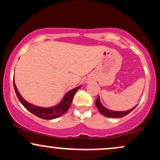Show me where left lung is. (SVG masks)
<instances>
[{
    "mask_svg": "<svg viewBox=\"0 0 160 160\" xmlns=\"http://www.w3.org/2000/svg\"><path fill=\"white\" fill-rule=\"evenodd\" d=\"M95 104H96L97 108H98V110L102 113V115H104V117H111V118H120V117H125L128 113H130L131 111H132L135 108L134 107L132 109L128 110V111H111V110H108V108H104L102 104L100 102V98H99V96L98 97V98L96 99V102H95Z\"/></svg>",
    "mask_w": 160,
    "mask_h": 160,
    "instance_id": "1",
    "label": "left lung"
}]
</instances>
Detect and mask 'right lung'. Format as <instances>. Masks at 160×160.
Masks as SVG:
<instances>
[{"instance_id":"right-lung-1","label":"right lung","mask_w":160,"mask_h":160,"mask_svg":"<svg viewBox=\"0 0 160 160\" xmlns=\"http://www.w3.org/2000/svg\"><path fill=\"white\" fill-rule=\"evenodd\" d=\"M13 86L14 89H15L16 94L17 95V98H19V102H21V104H22L24 107L26 108L28 111L32 113L33 114H34L41 119H44V120H52V119L58 118V117L65 114L66 112L68 111V110L69 109L70 106H71L75 93L81 87V86H79L78 87L68 92L59 104L50 108H41L29 103V102H26L22 97V95H20L19 91H18L17 88H16L14 80Z\"/></svg>"}]
</instances>
